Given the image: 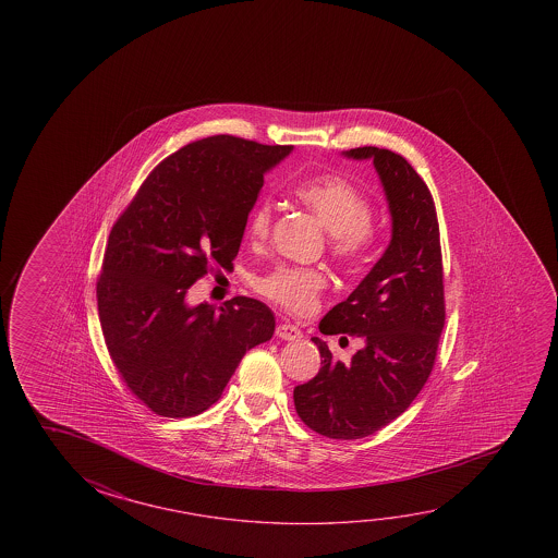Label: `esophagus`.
Wrapping results in <instances>:
<instances>
[{
    "label": "esophagus",
    "mask_w": 558,
    "mask_h": 558,
    "mask_svg": "<svg viewBox=\"0 0 558 558\" xmlns=\"http://www.w3.org/2000/svg\"><path fill=\"white\" fill-rule=\"evenodd\" d=\"M276 337L282 338V340H300L303 337L302 330L298 327H293L290 323H280L276 327Z\"/></svg>",
    "instance_id": "obj_1"
}]
</instances>
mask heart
<instances>
[{
	"instance_id": "obj_1",
	"label": "heart",
	"mask_w": 558,
	"mask_h": 558,
	"mask_svg": "<svg viewBox=\"0 0 558 558\" xmlns=\"http://www.w3.org/2000/svg\"><path fill=\"white\" fill-rule=\"evenodd\" d=\"M293 196L329 229L330 255L337 260L360 265L369 255L377 239V228L372 220L374 208L356 184L335 174H320L298 184ZM270 220V202H258L248 218V238L263 241L268 235ZM325 286V276L315 268L278 266L258 280V292L290 313L305 315L317 307Z\"/></svg>"
}]
</instances>
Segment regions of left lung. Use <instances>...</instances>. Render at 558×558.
I'll return each instance as SVG.
<instances>
[{
    "mask_svg": "<svg viewBox=\"0 0 558 558\" xmlns=\"http://www.w3.org/2000/svg\"><path fill=\"white\" fill-rule=\"evenodd\" d=\"M374 159L391 211V243L369 275L320 320L323 335L364 338L350 364L332 357L327 342L319 374L293 389L298 416L332 439L366 438L411 407L436 364L446 323L444 266L434 198L421 174L391 149L344 151Z\"/></svg>",
    "mask_w": 558,
    "mask_h": 558,
    "instance_id": "obj_1",
    "label": "left lung"
}]
</instances>
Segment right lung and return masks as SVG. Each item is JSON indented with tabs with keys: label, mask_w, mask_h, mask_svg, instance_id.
I'll list each match as a JSON object with an SVG mask.
<instances>
[{
	"label": "right lung",
	"mask_w": 558,
	"mask_h": 558,
	"mask_svg": "<svg viewBox=\"0 0 558 558\" xmlns=\"http://www.w3.org/2000/svg\"><path fill=\"white\" fill-rule=\"evenodd\" d=\"M292 146L204 137L165 157L110 229L97 305L122 381L149 411L189 418L220 399L245 352L275 335L265 303L238 295L216 311L186 292L238 256L266 171Z\"/></svg>",
	"instance_id": "obj_1"
}]
</instances>
